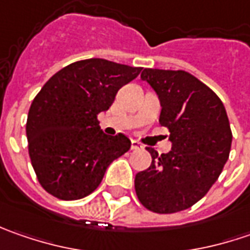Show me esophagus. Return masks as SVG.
Instances as JSON below:
<instances>
[{
	"instance_id": "obj_1",
	"label": "esophagus",
	"mask_w": 250,
	"mask_h": 250,
	"mask_svg": "<svg viewBox=\"0 0 250 250\" xmlns=\"http://www.w3.org/2000/svg\"><path fill=\"white\" fill-rule=\"evenodd\" d=\"M142 147H143V146L140 145V143H139V142H138V140H132V145H130V149H132V150H139V149H142Z\"/></svg>"
}]
</instances>
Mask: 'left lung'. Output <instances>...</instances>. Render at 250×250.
<instances>
[{"label": "left lung", "mask_w": 250, "mask_h": 250, "mask_svg": "<svg viewBox=\"0 0 250 250\" xmlns=\"http://www.w3.org/2000/svg\"><path fill=\"white\" fill-rule=\"evenodd\" d=\"M157 93L160 124L169 130L171 151L135 177L139 202L150 211L171 214L193 206L216 182L229 157L232 132L223 101L185 71L146 68L140 75Z\"/></svg>", "instance_id": "left-lung-1"}]
</instances>
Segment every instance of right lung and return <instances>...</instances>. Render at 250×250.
I'll use <instances>...</instances> for the list:
<instances>
[{
	"label": "right lung",
	"instance_id": "1",
	"mask_svg": "<svg viewBox=\"0 0 250 250\" xmlns=\"http://www.w3.org/2000/svg\"><path fill=\"white\" fill-rule=\"evenodd\" d=\"M142 68L103 58L69 63L51 76L30 105L26 136L40 185L53 196L76 200L90 195L105 169L130 149V140L105 135L97 115Z\"/></svg>",
	"mask_w": 250,
	"mask_h": 250
}]
</instances>
